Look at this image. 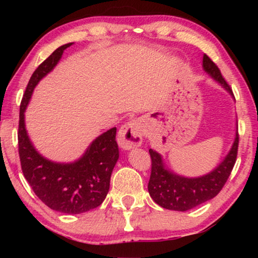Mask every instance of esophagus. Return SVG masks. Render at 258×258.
Instances as JSON below:
<instances>
[{
	"label": "esophagus",
	"mask_w": 258,
	"mask_h": 258,
	"mask_svg": "<svg viewBox=\"0 0 258 258\" xmlns=\"http://www.w3.org/2000/svg\"><path fill=\"white\" fill-rule=\"evenodd\" d=\"M118 145L124 150H131L142 145L141 124L132 120L123 125L118 132Z\"/></svg>",
	"instance_id": "34e87169"
}]
</instances>
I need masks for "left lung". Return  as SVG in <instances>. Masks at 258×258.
Segmentation results:
<instances>
[{"instance_id":"obj_1","label":"left lung","mask_w":258,"mask_h":258,"mask_svg":"<svg viewBox=\"0 0 258 258\" xmlns=\"http://www.w3.org/2000/svg\"><path fill=\"white\" fill-rule=\"evenodd\" d=\"M203 68L205 73L234 98L232 90L222 76L220 69L206 54L203 58ZM235 130L233 143L223 160L213 171L202 176L187 177L173 172L166 166L159 152L149 149L152 164L148 191L152 200L169 211L185 212L216 197L229 178L237 159L238 125Z\"/></svg>"}]
</instances>
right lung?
Instances as JSON below:
<instances>
[{
  "instance_id": "add662e5",
  "label": "right lung",
  "mask_w": 258,
  "mask_h": 258,
  "mask_svg": "<svg viewBox=\"0 0 258 258\" xmlns=\"http://www.w3.org/2000/svg\"><path fill=\"white\" fill-rule=\"evenodd\" d=\"M72 44L58 47L30 77L20 104L18 146L21 169L35 195L53 211L81 214L97 208L107 197L112 169L119 158L116 127L95 138L78 159L58 163L36 150L25 124V111L34 89L53 71L63 51Z\"/></svg>"
}]
</instances>
